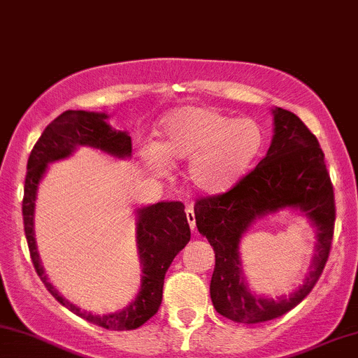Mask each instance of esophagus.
<instances>
[{
    "mask_svg": "<svg viewBox=\"0 0 358 358\" xmlns=\"http://www.w3.org/2000/svg\"><path fill=\"white\" fill-rule=\"evenodd\" d=\"M186 217H187V222H189V227H191V231H196V215H194V209L191 206L186 209Z\"/></svg>",
    "mask_w": 358,
    "mask_h": 358,
    "instance_id": "obj_1",
    "label": "esophagus"
}]
</instances>
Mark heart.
Returning <instances> with one entry per match:
<instances>
[{
    "label": "heart",
    "mask_w": 358,
    "mask_h": 358,
    "mask_svg": "<svg viewBox=\"0 0 358 358\" xmlns=\"http://www.w3.org/2000/svg\"><path fill=\"white\" fill-rule=\"evenodd\" d=\"M264 144L266 132L254 119L186 106L162 119L159 143L145 149V159L159 174L169 171V161H189V184L207 196H222L249 176Z\"/></svg>",
    "instance_id": "b5f03b06"
}]
</instances>
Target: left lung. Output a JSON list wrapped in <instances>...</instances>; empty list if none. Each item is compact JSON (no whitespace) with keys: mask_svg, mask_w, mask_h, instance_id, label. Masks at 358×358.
Listing matches in <instances>:
<instances>
[{"mask_svg":"<svg viewBox=\"0 0 358 358\" xmlns=\"http://www.w3.org/2000/svg\"><path fill=\"white\" fill-rule=\"evenodd\" d=\"M273 136L266 157L237 187L194 206L196 226L214 247L210 299L220 315L259 324L287 314L310 294L324 272L334 237L335 204L319 141L294 113L272 109ZM282 210L301 212L315 227L316 247L303 284L289 296L254 293L245 279L240 241L257 220Z\"/></svg>","mask_w":358,"mask_h":358,"instance_id":"8db88e82","label":"left lung"}]
</instances>
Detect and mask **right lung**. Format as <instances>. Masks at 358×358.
Segmentation results:
<instances>
[{
    "mask_svg": "<svg viewBox=\"0 0 358 358\" xmlns=\"http://www.w3.org/2000/svg\"><path fill=\"white\" fill-rule=\"evenodd\" d=\"M109 114L94 111H66L57 116L34 144L28 159L24 180L23 220L31 260L44 287L61 306L91 324L108 330H134L156 314L162 301L164 275L180 250L191 241L184 204L161 201L141 206L136 213V245L141 262V285L138 294L121 310L111 314H92L69 302L44 273L34 239V210L38 189L52 162L71 157L79 148H92L116 159L131 157V136L108 122Z\"/></svg>",
    "mask_w": 358,
    "mask_h": 358,
    "instance_id": "1",
    "label": "right lung"
}]
</instances>
